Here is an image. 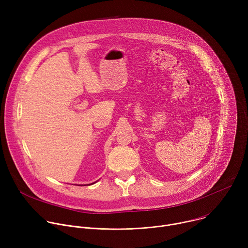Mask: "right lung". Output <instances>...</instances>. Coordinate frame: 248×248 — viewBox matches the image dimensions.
Here are the masks:
<instances>
[{"instance_id": "right-lung-1", "label": "right lung", "mask_w": 248, "mask_h": 248, "mask_svg": "<svg viewBox=\"0 0 248 248\" xmlns=\"http://www.w3.org/2000/svg\"><path fill=\"white\" fill-rule=\"evenodd\" d=\"M93 184H94V183H93Z\"/></svg>"}]
</instances>
